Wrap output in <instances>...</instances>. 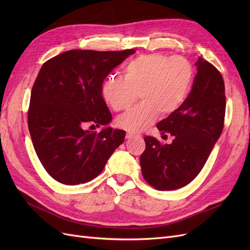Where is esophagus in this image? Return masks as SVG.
<instances>
[{
	"mask_svg": "<svg viewBox=\"0 0 250 250\" xmlns=\"http://www.w3.org/2000/svg\"><path fill=\"white\" fill-rule=\"evenodd\" d=\"M133 138H141V135L132 133V132H127L126 133V139H133Z\"/></svg>",
	"mask_w": 250,
	"mask_h": 250,
	"instance_id": "34e87169",
	"label": "esophagus"
}]
</instances>
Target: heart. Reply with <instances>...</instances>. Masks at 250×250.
I'll return each instance as SVG.
<instances>
[{
  "label": "heart",
  "mask_w": 250,
  "mask_h": 250,
  "mask_svg": "<svg viewBox=\"0 0 250 250\" xmlns=\"http://www.w3.org/2000/svg\"><path fill=\"white\" fill-rule=\"evenodd\" d=\"M124 78L109 75L102 83V96L113 110L129 108L142 103L117 119L119 127L141 132L152 124L158 115L170 116L185 103L191 92L195 71L188 59L170 57L161 53L141 55L124 66Z\"/></svg>",
  "instance_id": "b5f03b06"
}]
</instances>
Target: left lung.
Returning <instances> with one entry per match:
<instances>
[{"label": "left lung", "mask_w": 250, "mask_h": 250, "mask_svg": "<svg viewBox=\"0 0 250 250\" xmlns=\"http://www.w3.org/2000/svg\"><path fill=\"white\" fill-rule=\"evenodd\" d=\"M191 93L181 107L157 123L162 135L174 137L161 144L146 137L140 158L142 174L160 191L188 185L198 175L220 138L225 116V87L222 75L207 60L198 58Z\"/></svg>", "instance_id": "left-lung-1"}]
</instances>
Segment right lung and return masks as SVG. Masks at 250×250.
<instances>
[{
	"mask_svg": "<svg viewBox=\"0 0 250 250\" xmlns=\"http://www.w3.org/2000/svg\"><path fill=\"white\" fill-rule=\"evenodd\" d=\"M134 52L71 50L42 64L32 87L28 126L42 165L59 183L75 186L96 178L124 142V130L107 126L112 117L101 88ZM100 125V133L86 130Z\"/></svg>",
	"mask_w": 250,
	"mask_h": 250,
	"instance_id": "1",
	"label": "right lung"
}]
</instances>
